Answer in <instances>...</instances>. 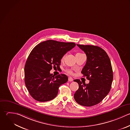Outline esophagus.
I'll list each match as a JSON object with an SVG mask.
<instances>
[{"label": "esophagus", "instance_id": "esophagus-1", "mask_svg": "<svg viewBox=\"0 0 130 130\" xmlns=\"http://www.w3.org/2000/svg\"><path fill=\"white\" fill-rule=\"evenodd\" d=\"M73 80V79L71 77H68V81L69 82H72Z\"/></svg>", "mask_w": 130, "mask_h": 130}]
</instances>
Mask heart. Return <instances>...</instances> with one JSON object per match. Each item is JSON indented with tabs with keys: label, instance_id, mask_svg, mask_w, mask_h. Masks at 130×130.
<instances>
[{
	"label": "heart",
	"instance_id": "b5f03b06",
	"mask_svg": "<svg viewBox=\"0 0 130 130\" xmlns=\"http://www.w3.org/2000/svg\"><path fill=\"white\" fill-rule=\"evenodd\" d=\"M77 54H80V53H77ZM65 55H64L62 57V59H61V60L62 61H63L65 59ZM66 72L68 73V74H72V71L70 69H66Z\"/></svg>",
	"mask_w": 130,
	"mask_h": 130
}]
</instances>
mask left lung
Returning a JSON list of instances; mask_svg holds the SVG:
<instances>
[{
  "instance_id": "obj_1",
  "label": "left lung",
  "mask_w": 130,
  "mask_h": 130,
  "mask_svg": "<svg viewBox=\"0 0 130 130\" xmlns=\"http://www.w3.org/2000/svg\"><path fill=\"white\" fill-rule=\"evenodd\" d=\"M87 55V62L82 73L90 80L89 84L75 79L79 85L74 95L80 105L92 106L99 103L109 93L113 80L110 60L102 48L95 45L77 44Z\"/></svg>"
}]
</instances>
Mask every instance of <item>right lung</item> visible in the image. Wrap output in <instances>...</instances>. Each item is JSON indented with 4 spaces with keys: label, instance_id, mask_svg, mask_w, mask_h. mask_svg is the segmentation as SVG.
<instances>
[{
    "label": "right lung",
    "instance_id": "1",
    "mask_svg": "<svg viewBox=\"0 0 130 130\" xmlns=\"http://www.w3.org/2000/svg\"><path fill=\"white\" fill-rule=\"evenodd\" d=\"M75 46L74 42L48 40L36 45L30 53L24 68L26 88L35 100L46 102L57 95L59 87L68 81L64 74L54 76L50 71L60 68L62 57Z\"/></svg>",
    "mask_w": 130,
    "mask_h": 130
}]
</instances>
